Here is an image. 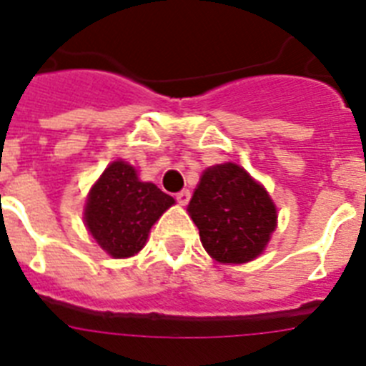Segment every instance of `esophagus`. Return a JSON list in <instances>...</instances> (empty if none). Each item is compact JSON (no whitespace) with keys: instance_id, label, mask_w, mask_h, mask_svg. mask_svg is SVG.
Wrapping results in <instances>:
<instances>
[{"instance_id":"34e87169","label":"esophagus","mask_w":366,"mask_h":366,"mask_svg":"<svg viewBox=\"0 0 366 366\" xmlns=\"http://www.w3.org/2000/svg\"><path fill=\"white\" fill-rule=\"evenodd\" d=\"M176 199L179 205H187L190 202V192L189 190H181V192L176 194Z\"/></svg>"}]
</instances>
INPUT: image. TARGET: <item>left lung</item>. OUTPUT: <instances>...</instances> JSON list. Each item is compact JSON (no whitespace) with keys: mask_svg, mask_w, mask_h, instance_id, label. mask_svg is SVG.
Wrapping results in <instances>:
<instances>
[{"mask_svg":"<svg viewBox=\"0 0 366 366\" xmlns=\"http://www.w3.org/2000/svg\"><path fill=\"white\" fill-rule=\"evenodd\" d=\"M189 214L207 253L222 264L257 258L277 227V209L264 187L234 163L207 168Z\"/></svg>","mask_w":366,"mask_h":366,"instance_id":"8db88e82","label":"left lung"}]
</instances>
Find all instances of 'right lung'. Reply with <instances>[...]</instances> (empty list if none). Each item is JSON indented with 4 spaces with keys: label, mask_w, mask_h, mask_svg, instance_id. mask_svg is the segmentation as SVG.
Returning a JSON list of instances; mask_svg holds the SVG:
<instances>
[{
    "label": "right lung",
    "mask_w": 366,
    "mask_h": 366,
    "mask_svg": "<svg viewBox=\"0 0 366 366\" xmlns=\"http://www.w3.org/2000/svg\"><path fill=\"white\" fill-rule=\"evenodd\" d=\"M172 203V196L154 183L139 181L134 167L115 161L87 198L86 225L112 257H132L143 249L152 225Z\"/></svg>",
    "instance_id": "obj_1"
}]
</instances>
